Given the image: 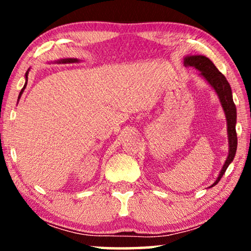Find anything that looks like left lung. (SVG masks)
<instances>
[{
    "mask_svg": "<svg viewBox=\"0 0 251 251\" xmlns=\"http://www.w3.org/2000/svg\"><path fill=\"white\" fill-rule=\"evenodd\" d=\"M185 66L194 67L200 72V75L211 85L216 94H217L222 107L225 112L226 121H227V137H228V155L219 173L217 179L210 187L215 186L221 180L223 175L232 162L235 156L236 146H238V137H236L235 125H236V107L233 101L231 85L226 80V77L217 70L214 63L205 56L197 54V56H186L184 59Z\"/></svg>",
    "mask_w": 251,
    "mask_h": 251,
    "instance_id": "left-lung-1",
    "label": "left lung"
}]
</instances>
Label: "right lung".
I'll return each mask as SVG.
<instances>
[{
    "label": "right lung",
    "mask_w": 251,
    "mask_h": 251,
    "mask_svg": "<svg viewBox=\"0 0 251 251\" xmlns=\"http://www.w3.org/2000/svg\"><path fill=\"white\" fill-rule=\"evenodd\" d=\"M77 59L76 58H66V59H60L59 61H57V63H63V64H66V63H77ZM28 72H29V70L26 72V74H25V77H26V82H25V85H24V88L22 89V91H20V94H19V97H18V99L22 97V95H23V92H24V90H25V88H26V85H27V78H28Z\"/></svg>",
    "instance_id": "1"
}]
</instances>
